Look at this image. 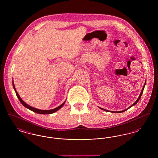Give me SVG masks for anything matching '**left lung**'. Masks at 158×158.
I'll list each match as a JSON object with an SVG mask.
<instances>
[{
	"label": "left lung",
	"instance_id": "left-lung-1",
	"mask_svg": "<svg viewBox=\"0 0 158 158\" xmlns=\"http://www.w3.org/2000/svg\"><path fill=\"white\" fill-rule=\"evenodd\" d=\"M145 85H146V82H145V83H144V86H143V89H142V92H141V93H140V96H139V98L137 99V100L135 101V102L133 104H132V105H131L128 108H131V106H134V105H135L137 102H138V101H139V99H140L141 98V97H142V94H143V90H144V86H145ZM101 110H104L105 111H108V110H105V109H103V108H100ZM127 109H126V110H123V111H117V112H114V113H123V112H124V111H126ZM110 112H111V113H113V111H110Z\"/></svg>",
	"mask_w": 158,
	"mask_h": 158
}]
</instances>
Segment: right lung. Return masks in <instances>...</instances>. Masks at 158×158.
<instances>
[{
    "label": "right lung",
    "instance_id": "add662e5",
    "mask_svg": "<svg viewBox=\"0 0 158 158\" xmlns=\"http://www.w3.org/2000/svg\"><path fill=\"white\" fill-rule=\"evenodd\" d=\"M13 87H14V89H15V92H16V96H17V97L19 99V100L20 101V102H21V104H22L24 106H25L26 108H28L29 110H30L32 111L33 112H35V113H38V114H52V113H55L56 111H58L59 109H60V108L64 105V103H65V101H64L61 105L59 106L58 107H57V108H54L53 110H38V109L33 108V107L31 106L30 105L27 104L25 102L23 101V100L21 99V98H20L19 94H18V92H16V90L15 89V86H14V82H13Z\"/></svg>",
    "mask_w": 158,
    "mask_h": 158
}]
</instances>
